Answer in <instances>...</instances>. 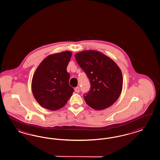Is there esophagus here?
Listing matches in <instances>:
<instances>
[{
    "mask_svg": "<svg viewBox=\"0 0 160 160\" xmlns=\"http://www.w3.org/2000/svg\"><path fill=\"white\" fill-rule=\"evenodd\" d=\"M75 91L76 92H77V93H79V91H80V90H79V87H76V88H75Z\"/></svg>",
    "mask_w": 160,
    "mask_h": 160,
    "instance_id": "1",
    "label": "esophagus"
}]
</instances>
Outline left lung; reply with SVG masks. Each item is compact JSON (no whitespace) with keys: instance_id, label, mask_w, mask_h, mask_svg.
I'll return each instance as SVG.
<instances>
[{"instance_id":"left-lung-1","label":"left lung","mask_w":160,"mask_h":160,"mask_svg":"<svg viewBox=\"0 0 160 160\" xmlns=\"http://www.w3.org/2000/svg\"><path fill=\"white\" fill-rule=\"evenodd\" d=\"M75 57L91 83L89 91L83 95L86 103L97 110L111 106L118 99L123 88L119 67L109 57L98 51L85 50Z\"/></svg>"}]
</instances>
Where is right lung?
Instances as JSON below:
<instances>
[{"instance_id": "right-lung-1", "label": "right lung", "mask_w": 160, "mask_h": 160, "mask_svg": "<svg viewBox=\"0 0 160 160\" xmlns=\"http://www.w3.org/2000/svg\"><path fill=\"white\" fill-rule=\"evenodd\" d=\"M72 52L65 51L48 56L37 68L32 79L31 89L41 106L55 111L67 103L73 92L66 71Z\"/></svg>"}]
</instances>
